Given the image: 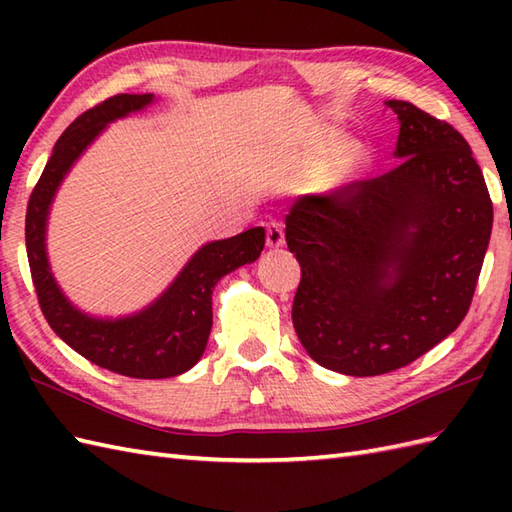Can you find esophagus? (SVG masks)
<instances>
[{
  "mask_svg": "<svg viewBox=\"0 0 512 512\" xmlns=\"http://www.w3.org/2000/svg\"><path fill=\"white\" fill-rule=\"evenodd\" d=\"M284 242H286L284 226H281L279 222H270L266 226V244L270 248H279V246H284Z\"/></svg>",
  "mask_w": 512,
  "mask_h": 512,
  "instance_id": "34e87169",
  "label": "esophagus"
}]
</instances>
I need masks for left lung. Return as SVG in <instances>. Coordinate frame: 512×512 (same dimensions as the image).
I'll list each match as a JSON object with an SVG mask.
<instances>
[{
  "label": "left lung",
  "mask_w": 512,
  "mask_h": 512,
  "mask_svg": "<svg viewBox=\"0 0 512 512\" xmlns=\"http://www.w3.org/2000/svg\"><path fill=\"white\" fill-rule=\"evenodd\" d=\"M398 165L332 193L301 195L286 242L301 264L292 323L319 365L378 376L416 361L471 308L493 202L464 136L407 101Z\"/></svg>",
  "instance_id": "obj_1"
}]
</instances>
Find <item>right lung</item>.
I'll return each instance as SVG.
<instances>
[{
  "mask_svg": "<svg viewBox=\"0 0 512 512\" xmlns=\"http://www.w3.org/2000/svg\"><path fill=\"white\" fill-rule=\"evenodd\" d=\"M149 103L151 94H116L83 112L65 129L30 193L26 250L43 317L74 352L114 374L171 378L200 361L213 325V288L231 270L255 262L264 250V228H248L235 237L202 246L156 303L134 317L116 321L92 319L70 306L54 284L43 244L52 195L72 162L107 123L143 110Z\"/></svg>",
  "mask_w": 512,
  "mask_h": 512,
  "instance_id": "add662e5",
  "label": "right lung"
}]
</instances>
